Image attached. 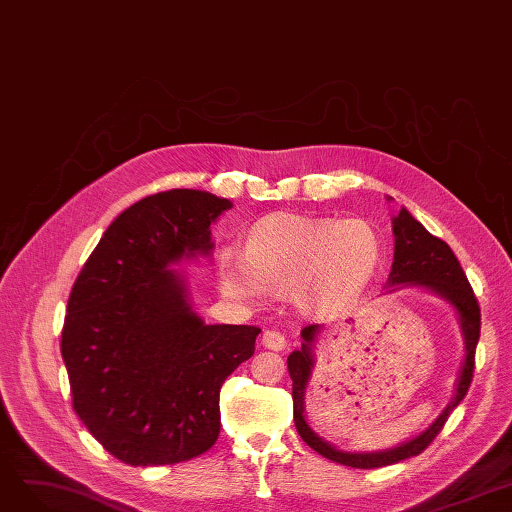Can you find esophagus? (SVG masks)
Wrapping results in <instances>:
<instances>
[{
	"label": "esophagus",
	"mask_w": 512,
	"mask_h": 512,
	"mask_svg": "<svg viewBox=\"0 0 512 512\" xmlns=\"http://www.w3.org/2000/svg\"><path fill=\"white\" fill-rule=\"evenodd\" d=\"M261 344L266 346L268 350H276V352H280V350H285V348H287V337L282 335L280 331L268 329L266 333H263V337H261Z\"/></svg>",
	"instance_id": "34e87169"
}]
</instances>
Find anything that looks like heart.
Returning a JSON list of instances; mask_svg holds the SVG:
<instances>
[{
    "mask_svg": "<svg viewBox=\"0 0 512 512\" xmlns=\"http://www.w3.org/2000/svg\"><path fill=\"white\" fill-rule=\"evenodd\" d=\"M380 259L382 240L369 221L280 213L253 227L244 255L221 251L219 282L227 297L244 304H257L270 291L325 318L354 304Z\"/></svg>",
    "mask_w": 512,
    "mask_h": 512,
    "instance_id": "1",
    "label": "heart"
}]
</instances>
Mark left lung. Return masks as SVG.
Listing matches in <instances>:
<instances>
[{
	"label": "left lung",
	"mask_w": 512,
	"mask_h": 512,
	"mask_svg": "<svg viewBox=\"0 0 512 512\" xmlns=\"http://www.w3.org/2000/svg\"><path fill=\"white\" fill-rule=\"evenodd\" d=\"M392 232H394V261L388 276V285L390 287H424L447 299L460 316L466 356H464V367L458 380L456 396H453V401L439 415L437 422H434L428 430H424L420 437H415L399 447L386 449V451L350 453V451H339L331 447L329 443L320 439L318 434H314V430L306 424L304 392L314 367L312 344L318 333V325H308L301 329L304 344H301L299 350L291 352L287 358L289 375L293 380L291 394H293L295 428L299 432V437L304 439L316 453H320V456L352 468H382L413 456H420V453L434 439H437V434L443 430L449 413L462 403L472 382V371H475V350L481 335V308L475 297V291H472L470 282L460 266L458 257L453 255V251L449 249V244L445 240L432 236L418 219H413L407 208H401L399 217H394Z\"/></svg>",
	"instance_id": "obj_1"
}]
</instances>
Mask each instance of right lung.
<instances>
[{"mask_svg":"<svg viewBox=\"0 0 512 512\" xmlns=\"http://www.w3.org/2000/svg\"><path fill=\"white\" fill-rule=\"evenodd\" d=\"M232 202L200 189L147 196L113 221L73 282L61 337L73 411L113 458L179 464L219 437V392L259 327L204 325L170 263L208 255Z\"/></svg>","mask_w":512,"mask_h":512,"instance_id":"1","label":"right lung"}]
</instances>
